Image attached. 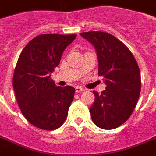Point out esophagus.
I'll list each match as a JSON object with an SVG mask.
<instances>
[{
	"mask_svg": "<svg viewBox=\"0 0 156 156\" xmlns=\"http://www.w3.org/2000/svg\"><path fill=\"white\" fill-rule=\"evenodd\" d=\"M85 91V89L83 88L82 87L80 86H77L75 87V91L76 92H83V91Z\"/></svg>",
	"mask_w": 156,
	"mask_h": 156,
	"instance_id": "esophagus-1",
	"label": "esophagus"
}]
</instances>
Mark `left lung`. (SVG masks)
<instances>
[{
    "label": "left lung",
    "instance_id": "8db88e82",
    "mask_svg": "<svg viewBox=\"0 0 156 156\" xmlns=\"http://www.w3.org/2000/svg\"><path fill=\"white\" fill-rule=\"evenodd\" d=\"M80 35L96 50L98 74L106 85L101 94L93 91L91 119L102 129H114L128 120L136 105L141 91L138 65L128 47L110 33L93 31Z\"/></svg>",
    "mask_w": 156,
    "mask_h": 156
}]
</instances>
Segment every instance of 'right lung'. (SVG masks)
<instances>
[{
	"label": "right lung",
	"instance_id": "right-lung-1",
	"mask_svg": "<svg viewBox=\"0 0 156 156\" xmlns=\"http://www.w3.org/2000/svg\"><path fill=\"white\" fill-rule=\"evenodd\" d=\"M76 36L41 34L32 39L19 57L13 87L23 115L37 128L55 130L67 118L75 89L56 87L51 74Z\"/></svg>",
	"mask_w": 156,
	"mask_h": 156
}]
</instances>
